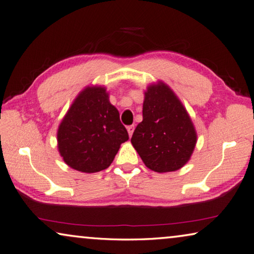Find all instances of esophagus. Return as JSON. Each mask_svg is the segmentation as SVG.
I'll return each instance as SVG.
<instances>
[{
	"label": "esophagus",
	"instance_id": "obj_1",
	"mask_svg": "<svg viewBox=\"0 0 254 254\" xmlns=\"http://www.w3.org/2000/svg\"><path fill=\"white\" fill-rule=\"evenodd\" d=\"M134 125H131V126H128L127 127V130H128V135H129V137H131L132 132H134Z\"/></svg>",
	"mask_w": 254,
	"mask_h": 254
}]
</instances>
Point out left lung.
I'll list each match as a JSON object with an SVG mask.
<instances>
[{
  "mask_svg": "<svg viewBox=\"0 0 254 254\" xmlns=\"http://www.w3.org/2000/svg\"><path fill=\"white\" fill-rule=\"evenodd\" d=\"M131 144L149 169L169 173L189 161L196 144L192 120L169 86L160 81L145 92L143 122L131 136Z\"/></svg>",
  "mask_w": 254,
  "mask_h": 254,
  "instance_id": "left-lung-1",
  "label": "left lung"
}]
</instances>
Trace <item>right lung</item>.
<instances>
[{
    "label": "right lung",
    "mask_w": 254,
    "mask_h": 254,
    "mask_svg": "<svg viewBox=\"0 0 254 254\" xmlns=\"http://www.w3.org/2000/svg\"><path fill=\"white\" fill-rule=\"evenodd\" d=\"M128 138L105 88L87 87L73 101L60 124L58 149L69 167L92 174L107 169L120 144Z\"/></svg>",
    "instance_id": "right-lung-1"
}]
</instances>
